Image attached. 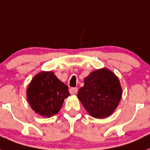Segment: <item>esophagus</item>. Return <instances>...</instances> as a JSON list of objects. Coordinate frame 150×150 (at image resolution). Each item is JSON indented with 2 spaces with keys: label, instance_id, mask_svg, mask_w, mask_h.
Masks as SVG:
<instances>
[{
  "label": "esophagus",
  "instance_id": "obj_1",
  "mask_svg": "<svg viewBox=\"0 0 150 150\" xmlns=\"http://www.w3.org/2000/svg\"><path fill=\"white\" fill-rule=\"evenodd\" d=\"M69 92L71 93V94H75L78 92V88H71L69 89Z\"/></svg>",
  "mask_w": 150,
  "mask_h": 150
}]
</instances>
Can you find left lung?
<instances>
[{
    "label": "left lung",
    "instance_id": "8db88e82",
    "mask_svg": "<svg viewBox=\"0 0 150 150\" xmlns=\"http://www.w3.org/2000/svg\"><path fill=\"white\" fill-rule=\"evenodd\" d=\"M78 98L91 117L105 118L112 114L122 96L119 79L107 69H98L85 79Z\"/></svg>",
    "mask_w": 150,
    "mask_h": 150
}]
</instances>
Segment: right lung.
<instances>
[{
  "label": "right lung",
  "mask_w": 150,
  "mask_h": 150,
  "mask_svg": "<svg viewBox=\"0 0 150 150\" xmlns=\"http://www.w3.org/2000/svg\"><path fill=\"white\" fill-rule=\"evenodd\" d=\"M26 95L33 110L49 117L59 111L64 99L70 94L68 87L60 81L53 72L42 71L33 79Z\"/></svg>",
  "instance_id": "add662e5"
}]
</instances>
